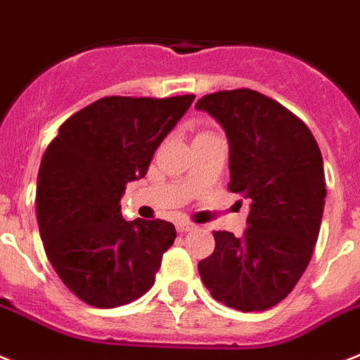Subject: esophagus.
Listing matches in <instances>:
<instances>
[{
  "label": "esophagus",
  "instance_id": "esophagus-1",
  "mask_svg": "<svg viewBox=\"0 0 360 360\" xmlns=\"http://www.w3.org/2000/svg\"><path fill=\"white\" fill-rule=\"evenodd\" d=\"M193 228H197L193 222H187V221H178L176 222V230L180 231V233H186V231H191Z\"/></svg>",
  "mask_w": 360,
  "mask_h": 360
}]
</instances>
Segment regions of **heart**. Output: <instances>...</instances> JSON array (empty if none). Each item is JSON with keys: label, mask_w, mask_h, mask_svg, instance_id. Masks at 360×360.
Here are the masks:
<instances>
[{"label": "heart", "mask_w": 360, "mask_h": 360, "mask_svg": "<svg viewBox=\"0 0 360 360\" xmlns=\"http://www.w3.org/2000/svg\"><path fill=\"white\" fill-rule=\"evenodd\" d=\"M206 134H210V132H200L198 136H206Z\"/></svg>", "instance_id": "obj_1"}]
</instances>
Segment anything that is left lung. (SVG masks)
Segmentation results:
<instances>
[{"instance_id": "left-lung-1", "label": "left lung", "mask_w": 360, "mask_h": 360, "mask_svg": "<svg viewBox=\"0 0 360 360\" xmlns=\"http://www.w3.org/2000/svg\"><path fill=\"white\" fill-rule=\"evenodd\" d=\"M197 110L222 124L228 189L250 200L245 233L213 231L215 250L198 272L217 302L266 311L298 283L319 239L326 204L319 143L290 110L248 88L204 95Z\"/></svg>"}]
</instances>
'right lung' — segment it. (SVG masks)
Masks as SVG:
<instances>
[{
    "label": "right lung",
    "mask_w": 360,
    "mask_h": 360,
    "mask_svg": "<svg viewBox=\"0 0 360 360\" xmlns=\"http://www.w3.org/2000/svg\"><path fill=\"white\" fill-rule=\"evenodd\" d=\"M193 99L103 97L64 121L46 148L37 186L40 236L58 278L84 304L120 307L154 285L176 230L160 219L124 221L120 202Z\"/></svg>",
    "instance_id": "right-lung-1"
}]
</instances>
